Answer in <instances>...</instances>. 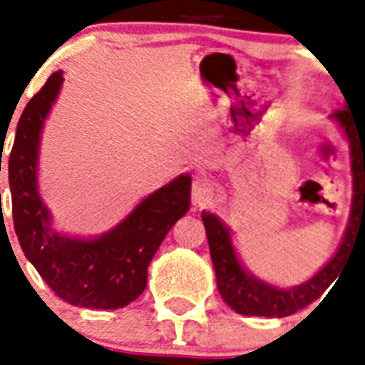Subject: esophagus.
Masks as SVG:
<instances>
[{
	"label": "esophagus",
	"mask_w": 365,
	"mask_h": 365,
	"mask_svg": "<svg viewBox=\"0 0 365 365\" xmlns=\"http://www.w3.org/2000/svg\"><path fill=\"white\" fill-rule=\"evenodd\" d=\"M214 195H216V187H214V183L210 180H206V178H195L193 187H191V199H193V205L197 208L208 205L214 199Z\"/></svg>",
	"instance_id": "esophagus-1"
}]
</instances>
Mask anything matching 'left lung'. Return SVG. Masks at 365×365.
Here are the masks:
<instances>
[{
    "label": "left lung",
    "mask_w": 365,
    "mask_h": 365,
    "mask_svg": "<svg viewBox=\"0 0 365 365\" xmlns=\"http://www.w3.org/2000/svg\"><path fill=\"white\" fill-rule=\"evenodd\" d=\"M331 117L339 123L351 143L354 195H352L351 220L346 225L343 242L337 254L328 261V265L322 267L314 277L309 278L301 286H294L289 289L277 288L255 278L240 265L239 255L233 248L231 233L220 222V217L210 212L202 214L212 263L216 269L217 289L223 301L239 314L282 318L305 309L331 286L354 242L362 237L365 239V117L362 115L358 119L354 111L346 108L335 110Z\"/></svg>",
    "instance_id": "1"
}]
</instances>
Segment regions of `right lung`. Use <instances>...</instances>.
<instances>
[{
	"mask_svg": "<svg viewBox=\"0 0 365 365\" xmlns=\"http://www.w3.org/2000/svg\"><path fill=\"white\" fill-rule=\"evenodd\" d=\"M62 81V71H54L26 104L16 125L9 155L14 231L24 255L60 299L85 309H121L142 295L155 252L189 210L191 176L182 174L157 189L98 239L54 233L51 214L37 193V153L43 123Z\"/></svg>",
	"mask_w": 365,
	"mask_h": 365,
	"instance_id": "right-lung-1",
	"label": "right lung"
}]
</instances>
